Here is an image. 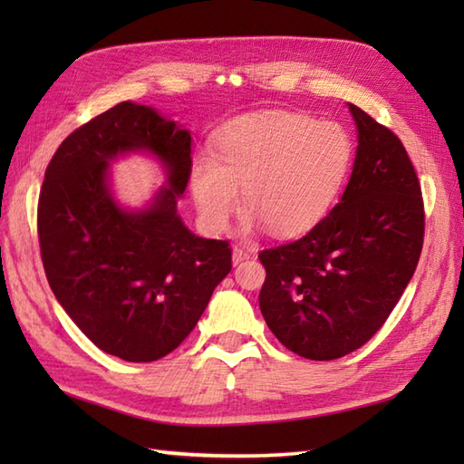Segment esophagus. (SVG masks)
Wrapping results in <instances>:
<instances>
[{"label":"esophagus","mask_w":464,"mask_h":464,"mask_svg":"<svg viewBox=\"0 0 464 464\" xmlns=\"http://www.w3.org/2000/svg\"><path fill=\"white\" fill-rule=\"evenodd\" d=\"M231 253H233V265H239L241 261L249 259V251L245 249V247H241V245H235Z\"/></svg>","instance_id":"obj_1"}]
</instances>
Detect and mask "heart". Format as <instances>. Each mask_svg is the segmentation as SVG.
Masks as SVG:
<instances>
[{
	"instance_id": "obj_1",
	"label": "heart",
	"mask_w": 464,
	"mask_h": 464,
	"mask_svg": "<svg viewBox=\"0 0 464 464\" xmlns=\"http://www.w3.org/2000/svg\"><path fill=\"white\" fill-rule=\"evenodd\" d=\"M353 143L333 121L291 111L237 117L199 151L189 167L197 213L215 233L225 231L239 205L245 225L265 223L273 235L309 229L329 211L349 173Z\"/></svg>"
}]
</instances>
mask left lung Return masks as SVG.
I'll return each instance as SVG.
<instances>
[{
	"mask_svg": "<svg viewBox=\"0 0 464 464\" xmlns=\"http://www.w3.org/2000/svg\"><path fill=\"white\" fill-rule=\"evenodd\" d=\"M357 127L341 201L301 239L259 253V307L285 347L333 361L362 347L417 269L425 235L420 185L399 137L347 103Z\"/></svg>",
	"mask_w": 464,
	"mask_h": 464,
	"instance_id": "1",
	"label": "left lung"
}]
</instances>
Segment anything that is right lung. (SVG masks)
<instances>
[{"instance_id": "1", "label": "right lung", "mask_w": 464, "mask_h": 464, "mask_svg": "<svg viewBox=\"0 0 464 464\" xmlns=\"http://www.w3.org/2000/svg\"><path fill=\"white\" fill-rule=\"evenodd\" d=\"M137 152L153 156L166 181L143 208H125L111 163ZM189 167V130L133 102L82 125L47 165L37 233L49 287L113 357L150 362L179 347L231 271L227 241L197 237L177 213Z\"/></svg>"}]
</instances>
